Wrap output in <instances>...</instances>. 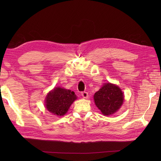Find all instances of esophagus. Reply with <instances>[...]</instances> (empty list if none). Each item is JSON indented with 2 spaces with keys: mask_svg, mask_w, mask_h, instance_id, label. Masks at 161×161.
I'll return each mask as SVG.
<instances>
[{
  "mask_svg": "<svg viewBox=\"0 0 161 161\" xmlns=\"http://www.w3.org/2000/svg\"><path fill=\"white\" fill-rule=\"evenodd\" d=\"M81 95H82V97L84 98H88V93H87V92H86V91L82 92V93H81Z\"/></svg>",
  "mask_w": 161,
  "mask_h": 161,
  "instance_id": "esophagus-1",
  "label": "esophagus"
}]
</instances>
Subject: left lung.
Listing matches in <instances>:
<instances>
[{"mask_svg": "<svg viewBox=\"0 0 161 161\" xmlns=\"http://www.w3.org/2000/svg\"><path fill=\"white\" fill-rule=\"evenodd\" d=\"M95 104L104 115H110L117 112L124 102L121 88L111 83L104 84L95 93Z\"/></svg>", "mask_w": 161, "mask_h": 161, "instance_id": "1", "label": "left lung"}]
</instances>
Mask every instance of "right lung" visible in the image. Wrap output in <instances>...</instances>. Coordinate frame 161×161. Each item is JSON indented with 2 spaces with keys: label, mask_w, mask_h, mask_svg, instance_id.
Segmentation results:
<instances>
[{
  "label": "right lung",
  "mask_w": 161,
  "mask_h": 161,
  "mask_svg": "<svg viewBox=\"0 0 161 161\" xmlns=\"http://www.w3.org/2000/svg\"><path fill=\"white\" fill-rule=\"evenodd\" d=\"M77 95L73 91L61 87L54 88L46 95L45 106L51 114L62 116L66 114L73 102L77 100Z\"/></svg>",
  "instance_id": "1"
}]
</instances>
